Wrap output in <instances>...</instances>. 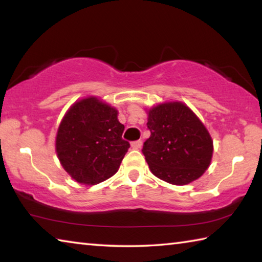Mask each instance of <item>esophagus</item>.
<instances>
[{
	"label": "esophagus",
	"mask_w": 262,
	"mask_h": 262,
	"mask_svg": "<svg viewBox=\"0 0 262 262\" xmlns=\"http://www.w3.org/2000/svg\"><path fill=\"white\" fill-rule=\"evenodd\" d=\"M142 145V141L141 140H137V141H133L132 142V148L133 149H140Z\"/></svg>",
	"instance_id": "esophagus-1"
}]
</instances>
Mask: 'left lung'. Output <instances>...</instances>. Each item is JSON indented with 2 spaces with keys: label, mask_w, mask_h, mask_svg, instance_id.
Segmentation results:
<instances>
[{
  "label": "left lung",
  "mask_w": 262,
  "mask_h": 262,
  "mask_svg": "<svg viewBox=\"0 0 262 262\" xmlns=\"http://www.w3.org/2000/svg\"><path fill=\"white\" fill-rule=\"evenodd\" d=\"M149 139L142 152L157 178L186 185L200 178L211 161L212 141L199 118L183 103H165L149 111Z\"/></svg>",
  "instance_id": "obj_1"
}]
</instances>
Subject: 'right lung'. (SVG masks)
<instances>
[{
    "instance_id": "obj_1",
    "label": "right lung",
    "mask_w": 262,
    "mask_h": 262,
    "mask_svg": "<svg viewBox=\"0 0 262 262\" xmlns=\"http://www.w3.org/2000/svg\"><path fill=\"white\" fill-rule=\"evenodd\" d=\"M118 111L95 97L75 103L61 121L56 154L62 166L77 183L96 185L119 170L129 142Z\"/></svg>"
}]
</instances>
